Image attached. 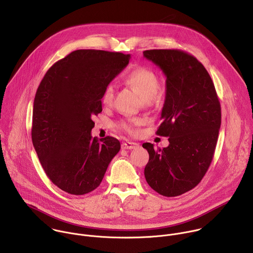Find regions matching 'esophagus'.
Instances as JSON below:
<instances>
[{"label": "esophagus", "instance_id": "1", "mask_svg": "<svg viewBox=\"0 0 253 253\" xmlns=\"http://www.w3.org/2000/svg\"><path fill=\"white\" fill-rule=\"evenodd\" d=\"M138 146H139V144L134 143V142H129V141L128 142H123L122 145H121L122 149H135Z\"/></svg>", "mask_w": 253, "mask_h": 253}]
</instances>
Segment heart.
<instances>
[{
    "mask_svg": "<svg viewBox=\"0 0 253 253\" xmlns=\"http://www.w3.org/2000/svg\"><path fill=\"white\" fill-rule=\"evenodd\" d=\"M123 80L131 86L144 101H151L158 92L159 81L154 72L147 68H135L123 76ZM114 97V90L111 84L104 87L101 102L105 106L111 105ZM145 123L142 118H128L120 122L119 128L129 135H135L139 131V127Z\"/></svg>",
    "mask_w": 253,
    "mask_h": 253,
    "instance_id": "heart-1",
    "label": "heart"
}]
</instances>
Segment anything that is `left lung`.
<instances>
[{
    "mask_svg": "<svg viewBox=\"0 0 253 253\" xmlns=\"http://www.w3.org/2000/svg\"><path fill=\"white\" fill-rule=\"evenodd\" d=\"M144 57L166 77L162 123L156 132L169 145L154 149L144 143L149 161L144 169L149 186L167 197L181 195L202 180L213 159L221 124V107L204 66L177 49L147 50Z\"/></svg>",
    "mask_w": 253,
    "mask_h": 253,
    "instance_id": "left-lung-1",
    "label": "left lung"
}]
</instances>
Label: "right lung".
I'll list each match as a JSON object with an SVG mask.
<instances>
[{
	"instance_id": "obj_1",
	"label": "right lung",
	"mask_w": 253,
	"mask_h": 253,
	"mask_svg": "<svg viewBox=\"0 0 253 253\" xmlns=\"http://www.w3.org/2000/svg\"><path fill=\"white\" fill-rule=\"evenodd\" d=\"M129 60V54L76 50L47 71L36 92L33 145L49 179L69 194L96 189L120 150L114 137H92V117L102 112L104 87Z\"/></svg>"
}]
</instances>
